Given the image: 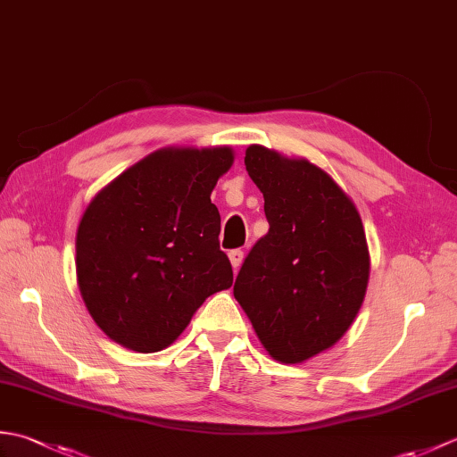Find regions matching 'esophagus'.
<instances>
[{
  "instance_id": "1",
  "label": "esophagus",
  "mask_w": 457,
  "mask_h": 457,
  "mask_svg": "<svg viewBox=\"0 0 457 457\" xmlns=\"http://www.w3.org/2000/svg\"><path fill=\"white\" fill-rule=\"evenodd\" d=\"M228 257H229L231 267L237 270L239 265H241V261H244V251H241V249H231L229 253H228Z\"/></svg>"
}]
</instances>
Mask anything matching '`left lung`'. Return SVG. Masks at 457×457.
Here are the masks:
<instances>
[{"label": "left lung", "mask_w": 457, "mask_h": 457, "mask_svg": "<svg viewBox=\"0 0 457 457\" xmlns=\"http://www.w3.org/2000/svg\"><path fill=\"white\" fill-rule=\"evenodd\" d=\"M267 236L241 265L234 296L269 355L303 363L342 337L363 304L369 249L352 198L306 159L249 145Z\"/></svg>", "instance_id": "8db88e82"}]
</instances>
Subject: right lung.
Wrapping results in <instances>:
<instances>
[{
	"label": "right lung",
	"mask_w": 457,
	"mask_h": 457,
	"mask_svg": "<svg viewBox=\"0 0 457 457\" xmlns=\"http://www.w3.org/2000/svg\"><path fill=\"white\" fill-rule=\"evenodd\" d=\"M229 147H167L135 162L88 204L76 278L102 332L139 353L169 347L210 295L234 283L210 200Z\"/></svg>",
	"instance_id": "right-lung-1"
}]
</instances>
